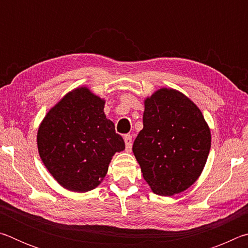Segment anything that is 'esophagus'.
I'll return each mask as SVG.
<instances>
[{"mask_svg":"<svg viewBox=\"0 0 248 248\" xmlns=\"http://www.w3.org/2000/svg\"><path fill=\"white\" fill-rule=\"evenodd\" d=\"M124 144H125V150L130 151L132 148V137L130 136V134H125L124 137Z\"/></svg>","mask_w":248,"mask_h":248,"instance_id":"34e87169","label":"esophagus"}]
</instances>
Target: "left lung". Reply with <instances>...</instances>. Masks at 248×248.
Wrapping results in <instances>:
<instances>
[{"mask_svg": "<svg viewBox=\"0 0 248 248\" xmlns=\"http://www.w3.org/2000/svg\"><path fill=\"white\" fill-rule=\"evenodd\" d=\"M143 129L132 151L153 192L171 196L199 177L211 148V134L199 108L171 89L144 102Z\"/></svg>", "mask_w": 248, "mask_h": 248, "instance_id": "obj_1", "label": "left lung"}]
</instances>
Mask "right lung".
<instances>
[{"instance_id": "add662e5", "label": "right lung", "mask_w": 248, "mask_h": 248, "mask_svg": "<svg viewBox=\"0 0 248 248\" xmlns=\"http://www.w3.org/2000/svg\"><path fill=\"white\" fill-rule=\"evenodd\" d=\"M104 105L98 96L81 87L66 94L40 124V157L66 189H94L106 176L112 155L124 149L123 137L104 114Z\"/></svg>"}]
</instances>
